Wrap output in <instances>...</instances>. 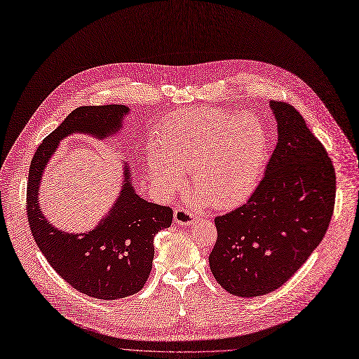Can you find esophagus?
I'll return each instance as SVG.
<instances>
[{
    "instance_id": "34e87169",
    "label": "esophagus",
    "mask_w": 359,
    "mask_h": 359,
    "mask_svg": "<svg viewBox=\"0 0 359 359\" xmlns=\"http://www.w3.org/2000/svg\"><path fill=\"white\" fill-rule=\"evenodd\" d=\"M175 222L180 226H191L195 222V215L183 207H179L175 210Z\"/></svg>"
}]
</instances>
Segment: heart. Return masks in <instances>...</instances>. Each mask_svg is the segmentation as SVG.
<instances>
[{"mask_svg": "<svg viewBox=\"0 0 359 359\" xmlns=\"http://www.w3.org/2000/svg\"><path fill=\"white\" fill-rule=\"evenodd\" d=\"M164 154L154 149L149 165L163 194L183 186L192 175L199 199L217 210L236 207L251 196L269 158V133L251 114L192 110L175 117L164 135Z\"/></svg>", "mask_w": 359, "mask_h": 359, "instance_id": "1", "label": "heart"}]
</instances>
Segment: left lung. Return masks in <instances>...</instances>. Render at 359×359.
<instances>
[{
  "label": "left lung",
  "instance_id": "1",
  "mask_svg": "<svg viewBox=\"0 0 359 359\" xmlns=\"http://www.w3.org/2000/svg\"><path fill=\"white\" fill-rule=\"evenodd\" d=\"M277 145L248 202L217 217L210 269L229 293L254 298L278 289L323 241L333 215L332 160L290 104L270 101Z\"/></svg>",
  "mask_w": 359,
  "mask_h": 359
}]
</instances>
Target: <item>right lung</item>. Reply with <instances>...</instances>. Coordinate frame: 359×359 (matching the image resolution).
I'll use <instances>...</instances> for the list:
<instances>
[{
  "label": "right lung",
  "instance_id": "add662e5",
  "mask_svg": "<svg viewBox=\"0 0 359 359\" xmlns=\"http://www.w3.org/2000/svg\"><path fill=\"white\" fill-rule=\"evenodd\" d=\"M129 113L130 108L120 104L76 108L43 139L27 180V220L41 252L76 290L107 301L126 298L144 287L152 269L154 238L171 226L173 211L137 195L126 161L118 198L100 223L83 233H69L50 223L39 204V188L61 141L74 133L108 141L123 130Z\"/></svg>",
  "mask_w": 359,
  "mask_h": 359
}]
</instances>
